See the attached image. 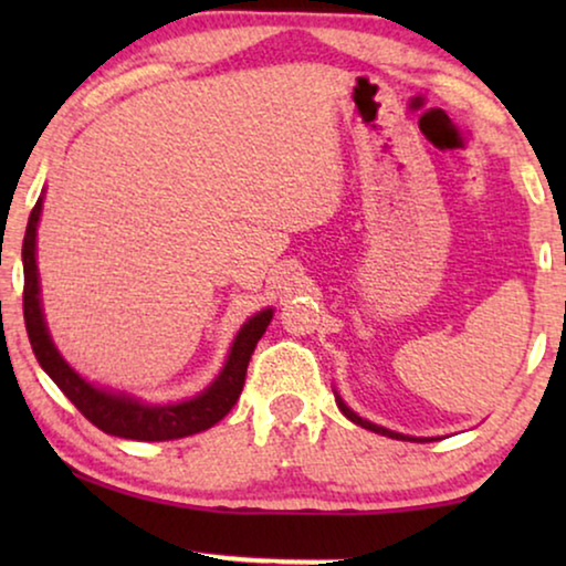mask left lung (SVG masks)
I'll return each instance as SVG.
<instances>
[{
    "label": "left lung",
    "mask_w": 566,
    "mask_h": 566,
    "mask_svg": "<svg viewBox=\"0 0 566 566\" xmlns=\"http://www.w3.org/2000/svg\"><path fill=\"white\" fill-rule=\"evenodd\" d=\"M337 407H339V412H343L347 420L350 422H355V424H360V428H366V430H374V432H378V436H386V438H397V440H412V438H407V436H399V432H391V430H386V428H381V424H374V422H368V420H363V417H358L353 412L350 407L345 405L343 399L337 397Z\"/></svg>",
    "instance_id": "left-lung-1"
}]
</instances>
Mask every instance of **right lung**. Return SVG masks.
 Wrapping results in <instances>:
<instances>
[{"label": "right lung", "mask_w": 566, "mask_h": 566, "mask_svg": "<svg viewBox=\"0 0 566 566\" xmlns=\"http://www.w3.org/2000/svg\"><path fill=\"white\" fill-rule=\"evenodd\" d=\"M43 198H38L28 219L25 239H22V270H25V289H22V314H25V329L33 345V353L41 368L53 378V384L66 394V399L87 417V420L107 436L128 440H175L185 436H196L200 430L213 428L223 420L237 405L239 394L244 389L247 366L258 347V339L265 335L273 308L254 314L244 324L231 347L227 366L221 376L200 394V397L182 401V405L149 407L142 401L126 397V394H111L84 381L74 374L53 347L49 329H45L41 298H38V265H35V231L41 219Z\"/></svg>", "instance_id": "obj_1"}]
</instances>
